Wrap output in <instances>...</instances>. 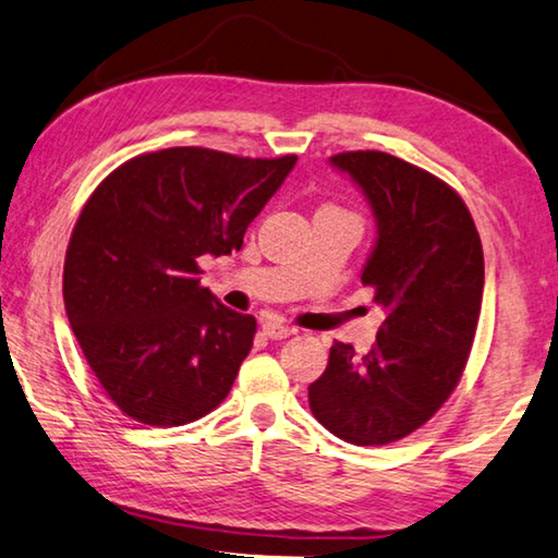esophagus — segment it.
<instances>
[{
  "instance_id": "esophagus-1",
  "label": "esophagus",
  "mask_w": 558,
  "mask_h": 558,
  "mask_svg": "<svg viewBox=\"0 0 558 558\" xmlns=\"http://www.w3.org/2000/svg\"><path fill=\"white\" fill-rule=\"evenodd\" d=\"M262 328H264V333H267L271 341H281V339H287V336H291V333L296 331V328H291V326L281 324V322H264Z\"/></svg>"
}]
</instances>
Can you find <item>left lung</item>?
Wrapping results in <instances>:
<instances>
[{
	"label": "left lung",
	"instance_id": "1",
	"mask_svg": "<svg viewBox=\"0 0 558 558\" xmlns=\"http://www.w3.org/2000/svg\"><path fill=\"white\" fill-rule=\"evenodd\" d=\"M331 166L363 190L376 244L363 287L386 322L355 355L336 341L308 405L351 445H388L425 425L460 383L477 331L485 257L468 205L440 178L380 150L339 153Z\"/></svg>",
	"mask_w": 558,
	"mask_h": 558
}]
</instances>
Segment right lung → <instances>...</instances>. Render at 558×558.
<instances>
[{"mask_svg":"<svg viewBox=\"0 0 558 558\" xmlns=\"http://www.w3.org/2000/svg\"><path fill=\"white\" fill-rule=\"evenodd\" d=\"M294 166L296 155L168 148L123 162L88 197L63 262V304L128 417L185 425L227 398L257 322L199 284V257L240 252Z\"/></svg>","mask_w":558,"mask_h":558,"instance_id":"add662e5","label":"right lung"}]
</instances>
